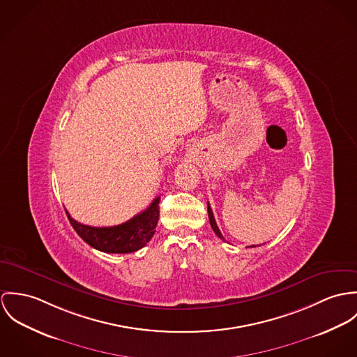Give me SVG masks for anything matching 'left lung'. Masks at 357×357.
I'll return each instance as SVG.
<instances>
[{
    "label": "left lung",
    "instance_id": "1",
    "mask_svg": "<svg viewBox=\"0 0 357 357\" xmlns=\"http://www.w3.org/2000/svg\"><path fill=\"white\" fill-rule=\"evenodd\" d=\"M208 218H209V223H211V227H212V230L215 231V234L220 238V239L225 241V238L222 236V233H220V230H219V227H218V225H216V222H215L213 212H212V209H211V206H209V202H208Z\"/></svg>",
    "mask_w": 357,
    "mask_h": 357
}]
</instances>
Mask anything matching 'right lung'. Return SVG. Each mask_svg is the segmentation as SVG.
Masks as SVG:
<instances>
[{
    "instance_id": "add662e5",
    "label": "right lung",
    "mask_w": 357,
    "mask_h": 357,
    "mask_svg": "<svg viewBox=\"0 0 357 357\" xmlns=\"http://www.w3.org/2000/svg\"><path fill=\"white\" fill-rule=\"evenodd\" d=\"M160 196L130 220L111 227H93L82 225L67 212L70 223L86 243L105 253H131L144 248L153 234L159 222Z\"/></svg>"
}]
</instances>
